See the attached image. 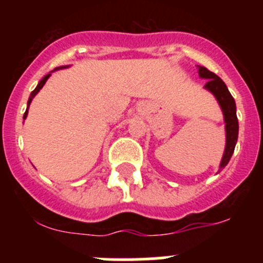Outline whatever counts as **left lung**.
Masks as SVG:
<instances>
[{"label": "left lung", "instance_id": "1", "mask_svg": "<svg viewBox=\"0 0 263 263\" xmlns=\"http://www.w3.org/2000/svg\"><path fill=\"white\" fill-rule=\"evenodd\" d=\"M198 76L201 79H206L208 82L205 84V89L209 90L211 94L216 98L220 108L222 110L225 122V150L222 154L221 161H220L219 171L224 169L229 163L233 153H234L235 145L238 141V131H239V124L237 118V107H235V100L232 94L228 90L225 82L217 75L209 71L206 67L197 66Z\"/></svg>", "mask_w": 263, "mask_h": 263}]
</instances>
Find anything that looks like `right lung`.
I'll return each mask as SVG.
<instances>
[{
    "instance_id": "right-lung-1",
    "label": "right lung",
    "mask_w": 263,
    "mask_h": 263,
    "mask_svg": "<svg viewBox=\"0 0 263 263\" xmlns=\"http://www.w3.org/2000/svg\"><path fill=\"white\" fill-rule=\"evenodd\" d=\"M67 67H70V66H61V67H57V68H54V70H53V71H50V72L48 73V75H46V76H44V78H43V79H42V80H41V81H39V84H38V85H36V87H35V89H34V90H33V91H31L30 97H29V100H28V107H26V110H25V113H24V117H23V118H24V119H25V118H26V117H28V110H29V105H30V103H31V100H33V98H34V97H35V95H36V94H38V92H39V90H41V89H42V87H43V86H44V84H46V82H47V80H48V79L50 78V75H52V72H54V71H57V70H62V68H67Z\"/></svg>"
}]
</instances>
